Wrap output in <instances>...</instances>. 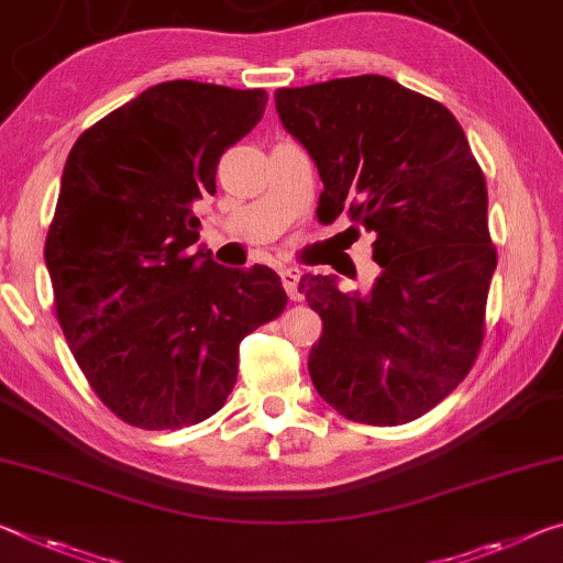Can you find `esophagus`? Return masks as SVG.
I'll return each mask as SVG.
<instances>
[{
    "instance_id": "esophagus-1",
    "label": "esophagus",
    "mask_w": 563,
    "mask_h": 563,
    "mask_svg": "<svg viewBox=\"0 0 563 563\" xmlns=\"http://www.w3.org/2000/svg\"><path fill=\"white\" fill-rule=\"evenodd\" d=\"M300 271L298 267H283L280 271V280H283V288L288 292L290 300H300L302 292H300Z\"/></svg>"
}]
</instances>
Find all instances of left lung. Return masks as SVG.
<instances>
[{
	"label": "left lung",
	"instance_id": "obj_1",
	"mask_svg": "<svg viewBox=\"0 0 563 563\" xmlns=\"http://www.w3.org/2000/svg\"><path fill=\"white\" fill-rule=\"evenodd\" d=\"M275 110L323 180L320 222L345 208L376 233L380 275L368 296L328 275L300 280L323 320L313 386L351 421H416L468 376L484 343L496 271L484 173L459 120L396 79L283 87Z\"/></svg>",
	"mask_w": 563,
	"mask_h": 563
}]
</instances>
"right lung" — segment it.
<instances>
[{"label":"right lung","mask_w":563,"mask_h":563,"mask_svg":"<svg viewBox=\"0 0 563 563\" xmlns=\"http://www.w3.org/2000/svg\"><path fill=\"white\" fill-rule=\"evenodd\" d=\"M265 89L173 79L75 142L47 261L55 313L79 371L124 423L175 431L225 406L240 341L285 310L267 265L222 267L198 243L195 202L222 153L261 122Z\"/></svg>","instance_id":"1"}]
</instances>
